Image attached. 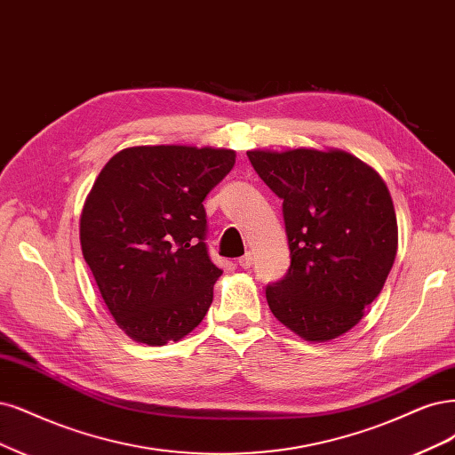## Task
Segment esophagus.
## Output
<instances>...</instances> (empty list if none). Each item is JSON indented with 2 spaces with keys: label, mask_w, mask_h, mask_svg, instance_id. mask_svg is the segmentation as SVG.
<instances>
[{
  "label": "esophagus",
  "mask_w": 455,
  "mask_h": 455,
  "mask_svg": "<svg viewBox=\"0 0 455 455\" xmlns=\"http://www.w3.org/2000/svg\"><path fill=\"white\" fill-rule=\"evenodd\" d=\"M252 261H254V258H252V254H250V252H246L243 258H239V265H241L243 269L252 267Z\"/></svg>",
  "instance_id": "1"
}]
</instances>
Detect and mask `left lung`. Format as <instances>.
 <instances>
[{"mask_svg": "<svg viewBox=\"0 0 455 455\" xmlns=\"http://www.w3.org/2000/svg\"><path fill=\"white\" fill-rule=\"evenodd\" d=\"M282 199L290 269L265 288L278 322L331 340L362 320L397 254L394 201L377 171L342 150L246 152Z\"/></svg>", "mask_w": 455, "mask_h": 455, "instance_id": "1", "label": "left lung"}]
</instances>
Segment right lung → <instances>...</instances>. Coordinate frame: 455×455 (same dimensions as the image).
Masks as SVG:
<instances>
[{"label":"right lung","instance_id":"right-lung-1","mask_svg":"<svg viewBox=\"0 0 455 455\" xmlns=\"http://www.w3.org/2000/svg\"><path fill=\"white\" fill-rule=\"evenodd\" d=\"M235 152L179 145L115 154L81 214V246L107 308L132 339L164 347L201 323L222 269L207 237V194Z\"/></svg>","mask_w":455,"mask_h":455}]
</instances>
